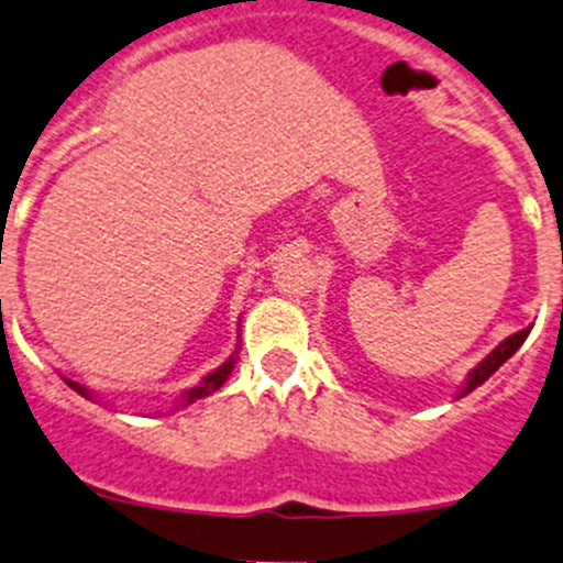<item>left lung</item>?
<instances>
[{"label":"left lung","mask_w":563,"mask_h":563,"mask_svg":"<svg viewBox=\"0 0 563 563\" xmlns=\"http://www.w3.org/2000/svg\"><path fill=\"white\" fill-rule=\"evenodd\" d=\"M528 332H531V327H528V330L515 332V335H509V338H506V341H500L498 346H495L493 352H489L487 357H484L482 363H478L476 368L471 371V376H467V382H465V387H462V390H460V396H467V393L476 390L478 385H484V382H487L489 376H493L495 371H498L500 365H504L506 360H509L511 354H515L517 349L522 346V341H526V338H528Z\"/></svg>","instance_id":"1"}]
</instances>
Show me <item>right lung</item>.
Segmentation results:
<instances>
[{
  "mask_svg": "<svg viewBox=\"0 0 563 563\" xmlns=\"http://www.w3.org/2000/svg\"><path fill=\"white\" fill-rule=\"evenodd\" d=\"M233 363H236V357H231V360H228V363H222L220 368H217V371H211L209 376H203V382H200V385L189 387V390L184 393V396H181L184 407H187V404H192V401H198V398H206V396H211V393H214V390H220V387L225 385V379H228V376H231V371H233ZM65 385H68L70 390H76V393H79V396L90 398V393H87V387H81L79 382H74V379H65Z\"/></svg>",
  "mask_w": 563,
  "mask_h": 563,
  "instance_id": "obj_1",
  "label": "right lung"
}]
</instances>
